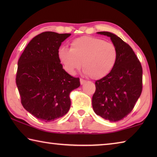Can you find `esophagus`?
Here are the masks:
<instances>
[{
  "label": "esophagus",
  "instance_id": "esophagus-1",
  "mask_svg": "<svg viewBox=\"0 0 157 157\" xmlns=\"http://www.w3.org/2000/svg\"><path fill=\"white\" fill-rule=\"evenodd\" d=\"M79 81H80V84L82 85L84 84V83H86V80H84V79H79Z\"/></svg>",
  "mask_w": 157,
  "mask_h": 157
}]
</instances>
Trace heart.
I'll return each instance as SVG.
<instances>
[{"label": "heart", "instance_id": "obj_1", "mask_svg": "<svg viewBox=\"0 0 157 157\" xmlns=\"http://www.w3.org/2000/svg\"><path fill=\"white\" fill-rule=\"evenodd\" d=\"M57 57L64 70L74 75L76 70L94 79L105 78L111 73L118 59V51L113 44L98 37L82 36L71 43L70 49L61 47Z\"/></svg>", "mask_w": 157, "mask_h": 157}]
</instances>
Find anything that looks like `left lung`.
I'll return each instance as SVG.
<instances>
[{
	"label": "left lung",
	"instance_id": "obj_1",
	"mask_svg": "<svg viewBox=\"0 0 157 157\" xmlns=\"http://www.w3.org/2000/svg\"><path fill=\"white\" fill-rule=\"evenodd\" d=\"M110 37L116 47V65L105 78L95 81L92 107L98 116L110 122H117L131 112L142 92L143 70L131 47L115 34L98 32Z\"/></svg>",
	"mask_w": 157,
	"mask_h": 157
}]
</instances>
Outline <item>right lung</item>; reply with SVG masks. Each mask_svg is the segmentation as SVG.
<instances>
[{"label": "right lung", "instance_id": "add662e5", "mask_svg": "<svg viewBox=\"0 0 157 157\" xmlns=\"http://www.w3.org/2000/svg\"><path fill=\"white\" fill-rule=\"evenodd\" d=\"M71 35L39 34L29 42L18 61L16 82L22 105L46 123L67 113L69 94L80 86L79 79L66 72L57 57L61 44Z\"/></svg>", "mask_w": 157, "mask_h": 157}]
</instances>
